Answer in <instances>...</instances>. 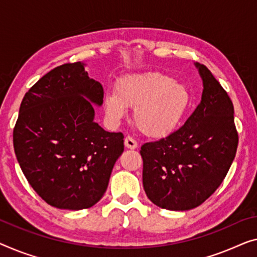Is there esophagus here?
Wrapping results in <instances>:
<instances>
[{"label":"esophagus","instance_id":"obj_1","mask_svg":"<svg viewBox=\"0 0 257 257\" xmlns=\"http://www.w3.org/2000/svg\"><path fill=\"white\" fill-rule=\"evenodd\" d=\"M137 142L134 140V139H132V137L130 136H128V137H125L124 139V147L127 148V149H130V150H134V149H136L137 148Z\"/></svg>","mask_w":257,"mask_h":257}]
</instances>
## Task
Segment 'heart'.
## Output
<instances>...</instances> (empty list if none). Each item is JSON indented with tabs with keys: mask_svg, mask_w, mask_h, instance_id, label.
Instances as JSON below:
<instances>
[{
	"mask_svg": "<svg viewBox=\"0 0 257 257\" xmlns=\"http://www.w3.org/2000/svg\"><path fill=\"white\" fill-rule=\"evenodd\" d=\"M190 104L188 87L163 72L125 76L104 100L106 115L115 123L125 115V107H134L136 127L153 139L174 133Z\"/></svg>",
	"mask_w": 257,
	"mask_h": 257,
	"instance_id": "heart-1",
	"label": "heart"
}]
</instances>
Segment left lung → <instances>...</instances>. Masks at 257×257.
<instances>
[{"label":"left lung","mask_w":257,"mask_h":257,"mask_svg":"<svg viewBox=\"0 0 257 257\" xmlns=\"http://www.w3.org/2000/svg\"><path fill=\"white\" fill-rule=\"evenodd\" d=\"M195 67L203 82L196 109L171 135L141 148L145 194L173 211L194 209L211 196L226 177L239 142L227 92L205 66Z\"/></svg>","instance_id":"left-lung-1"}]
</instances>
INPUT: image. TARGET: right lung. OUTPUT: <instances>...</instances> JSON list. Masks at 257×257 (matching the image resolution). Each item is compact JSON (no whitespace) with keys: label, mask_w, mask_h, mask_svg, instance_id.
<instances>
[{"label":"right lung","mask_w":257,"mask_h":257,"mask_svg":"<svg viewBox=\"0 0 257 257\" xmlns=\"http://www.w3.org/2000/svg\"><path fill=\"white\" fill-rule=\"evenodd\" d=\"M104 89L85 64L66 63L26 92L14 129V149L25 178L49 205L93 206L104 196L114 164L123 152L122 133L94 122Z\"/></svg>","instance_id":"obj_1"}]
</instances>
